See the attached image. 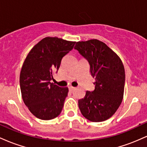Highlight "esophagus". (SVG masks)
I'll use <instances>...</instances> for the list:
<instances>
[{
	"mask_svg": "<svg viewBox=\"0 0 147 147\" xmlns=\"http://www.w3.org/2000/svg\"><path fill=\"white\" fill-rule=\"evenodd\" d=\"M68 88H69V90H73L75 88L73 87V86H69Z\"/></svg>",
	"mask_w": 147,
	"mask_h": 147,
	"instance_id": "1",
	"label": "esophagus"
}]
</instances>
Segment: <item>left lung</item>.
Masks as SVG:
<instances>
[{"label":"left lung","instance_id":"left-lung-1","mask_svg":"<svg viewBox=\"0 0 147 147\" xmlns=\"http://www.w3.org/2000/svg\"><path fill=\"white\" fill-rule=\"evenodd\" d=\"M75 49L90 64L95 78V90L86 91L78 101L84 117L91 122H103L112 117L122 103L125 71L120 58L105 43L97 39L77 42Z\"/></svg>","mask_w":147,"mask_h":147}]
</instances>
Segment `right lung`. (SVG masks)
Segmentation results:
<instances>
[{
    "label": "right lung",
    "mask_w": 147,
    "mask_h": 147,
    "mask_svg": "<svg viewBox=\"0 0 147 147\" xmlns=\"http://www.w3.org/2000/svg\"><path fill=\"white\" fill-rule=\"evenodd\" d=\"M76 42L57 37H45L33 47L25 59L21 74L22 98L30 112L43 120L59 115L68 88L51 83L62 58L72 50Z\"/></svg>",
    "instance_id": "obj_1"
}]
</instances>
